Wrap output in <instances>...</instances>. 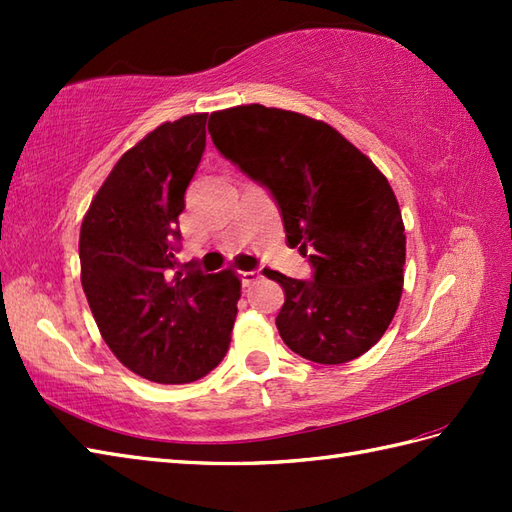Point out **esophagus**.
<instances>
[{
  "mask_svg": "<svg viewBox=\"0 0 512 512\" xmlns=\"http://www.w3.org/2000/svg\"><path fill=\"white\" fill-rule=\"evenodd\" d=\"M239 277H242V284L244 286H250V284H255L259 277H262V273H259V270H242V273H239Z\"/></svg>",
  "mask_w": 512,
  "mask_h": 512,
  "instance_id": "obj_1",
  "label": "esophagus"
}]
</instances>
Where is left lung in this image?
<instances>
[{"mask_svg":"<svg viewBox=\"0 0 512 512\" xmlns=\"http://www.w3.org/2000/svg\"><path fill=\"white\" fill-rule=\"evenodd\" d=\"M220 154L277 200L290 246L314 281L264 270L286 292L277 330L292 352L321 365L374 347L398 310L407 237L387 178L328 123L259 103L213 112Z\"/></svg>","mask_w":512,"mask_h":512,"instance_id":"left-lung-1","label":"left lung"}]
</instances>
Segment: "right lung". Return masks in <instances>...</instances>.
Here are the masks:
<instances>
[{
  "mask_svg": "<svg viewBox=\"0 0 512 512\" xmlns=\"http://www.w3.org/2000/svg\"><path fill=\"white\" fill-rule=\"evenodd\" d=\"M206 116L162 123L96 191L79 237L81 284L114 356L151 383H193L220 365L242 295L235 270L176 264L184 191L202 160Z\"/></svg>",
  "mask_w": 512,
  "mask_h": 512,
  "instance_id": "1",
  "label": "right lung"
}]
</instances>
